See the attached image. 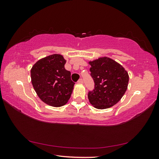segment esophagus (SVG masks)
<instances>
[{"mask_svg": "<svg viewBox=\"0 0 159 159\" xmlns=\"http://www.w3.org/2000/svg\"><path fill=\"white\" fill-rule=\"evenodd\" d=\"M78 83H80V84H83V80L82 79H80L79 80H78Z\"/></svg>", "mask_w": 159, "mask_h": 159, "instance_id": "obj_1", "label": "esophagus"}]
</instances>
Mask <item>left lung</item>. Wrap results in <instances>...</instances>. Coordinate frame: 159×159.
<instances>
[{"label":"left lung","instance_id":"obj_1","mask_svg":"<svg viewBox=\"0 0 159 159\" xmlns=\"http://www.w3.org/2000/svg\"><path fill=\"white\" fill-rule=\"evenodd\" d=\"M90 76L95 83L89 91L88 99L98 109H108L120 100L128 88L129 76L126 70L116 61L107 57L89 61Z\"/></svg>","mask_w":159,"mask_h":159}]
</instances>
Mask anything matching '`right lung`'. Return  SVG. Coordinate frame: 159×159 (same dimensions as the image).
Here are the masks:
<instances>
[{"mask_svg": "<svg viewBox=\"0 0 159 159\" xmlns=\"http://www.w3.org/2000/svg\"><path fill=\"white\" fill-rule=\"evenodd\" d=\"M65 63L62 55L54 54L39 60L31 69L35 91L50 106H63L71 95L75 83L71 79V72L64 68Z\"/></svg>", "mask_w": 159, "mask_h": 159, "instance_id": "right-lung-1", "label": "right lung"}]
</instances>
